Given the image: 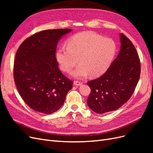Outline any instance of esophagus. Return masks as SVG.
<instances>
[{"instance_id": "1", "label": "esophagus", "mask_w": 153, "mask_h": 153, "mask_svg": "<svg viewBox=\"0 0 153 153\" xmlns=\"http://www.w3.org/2000/svg\"><path fill=\"white\" fill-rule=\"evenodd\" d=\"M82 84V82H79V81H75L74 82V85L76 86H80Z\"/></svg>"}]
</instances>
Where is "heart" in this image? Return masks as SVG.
Wrapping results in <instances>:
<instances>
[{"label":"heart","instance_id":"b5f03b06","mask_svg":"<svg viewBox=\"0 0 153 153\" xmlns=\"http://www.w3.org/2000/svg\"><path fill=\"white\" fill-rule=\"evenodd\" d=\"M116 53V44L108 38L92 32H82L72 36L68 47L62 45L55 52V58L62 71L68 72L78 62L81 63L71 72L75 78H83L91 74L98 76L110 66Z\"/></svg>","mask_w":153,"mask_h":153}]
</instances>
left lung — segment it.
<instances>
[{
	"label": "left lung",
	"mask_w": 153,
	"mask_h": 153,
	"mask_svg": "<svg viewBox=\"0 0 153 153\" xmlns=\"http://www.w3.org/2000/svg\"><path fill=\"white\" fill-rule=\"evenodd\" d=\"M117 57L102 76L87 82L91 93L89 107L98 114L117 110L130 98L140 78V63L137 50L126 36L120 34Z\"/></svg>",
	"instance_id": "8db88e82"
}]
</instances>
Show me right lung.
<instances>
[{"instance_id": "1", "label": "right lung", "mask_w": 153, "mask_h": 153, "mask_svg": "<svg viewBox=\"0 0 153 153\" xmlns=\"http://www.w3.org/2000/svg\"><path fill=\"white\" fill-rule=\"evenodd\" d=\"M69 29L46 30L26 39L18 48L14 78L22 99L29 106L46 114L62 106L73 82L58 68L55 51L59 41Z\"/></svg>"}]
</instances>
